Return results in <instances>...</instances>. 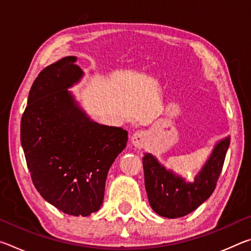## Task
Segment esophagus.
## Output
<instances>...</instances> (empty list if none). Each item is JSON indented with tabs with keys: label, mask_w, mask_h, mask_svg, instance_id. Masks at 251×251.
<instances>
[{
	"label": "esophagus",
	"mask_w": 251,
	"mask_h": 251,
	"mask_svg": "<svg viewBox=\"0 0 251 251\" xmlns=\"http://www.w3.org/2000/svg\"><path fill=\"white\" fill-rule=\"evenodd\" d=\"M146 142V134L143 130H137L131 136V144L136 148H143Z\"/></svg>",
	"instance_id": "1"
}]
</instances>
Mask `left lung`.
<instances>
[{
	"label": "left lung",
	"instance_id": "left-lung-1",
	"mask_svg": "<svg viewBox=\"0 0 251 251\" xmlns=\"http://www.w3.org/2000/svg\"><path fill=\"white\" fill-rule=\"evenodd\" d=\"M229 144V136L216 144L193 182L168 171L155 156L145 152L143 157L144 177L152 210L161 217L179 218L197 209L216 188Z\"/></svg>",
	"mask_w": 251,
	"mask_h": 251
}]
</instances>
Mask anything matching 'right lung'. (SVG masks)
<instances>
[{"instance_id":"obj_1","label":"right lung","mask_w":251,"mask_h":251,"mask_svg":"<svg viewBox=\"0 0 251 251\" xmlns=\"http://www.w3.org/2000/svg\"><path fill=\"white\" fill-rule=\"evenodd\" d=\"M67 56L41 72L21 121V143L33 184L63 212L88 216L103 203L106 177L128 133L93 122L67 90L83 71Z\"/></svg>"}]
</instances>
